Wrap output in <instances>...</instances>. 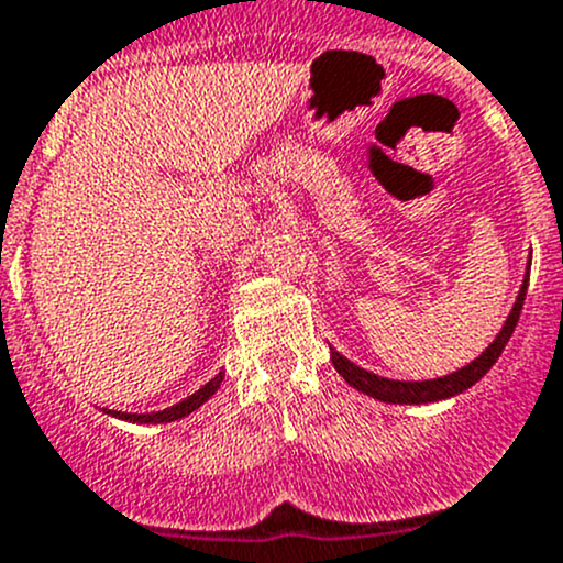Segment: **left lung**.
<instances>
[{
	"mask_svg": "<svg viewBox=\"0 0 563 563\" xmlns=\"http://www.w3.org/2000/svg\"><path fill=\"white\" fill-rule=\"evenodd\" d=\"M526 288H528V275L523 280V288H520L518 294V302H515L512 313H509L507 323H504V329L498 332V338L482 351V356H476L471 365L460 367V371L452 373V376L433 378V382H391V378H382L376 376V373L362 371L360 365L349 362L343 354H338V351H332L334 371H338L354 389L365 391V395L376 397V400H384V402H408V406H411V402H435V400H444V397L460 395L463 389L474 387V384L479 382L493 365H496L498 356H501L504 345L509 343L515 327H518L520 310H523Z\"/></svg>",
	"mask_w": 563,
	"mask_h": 563,
	"instance_id": "left-lung-1",
	"label": "left lung"
}]
</instances>
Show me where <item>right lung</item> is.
<instances>
[{
  "mask_svg": "<svg viewBox=\"0 0 563 563\" xmlns=\"http://www.w3.org/2000/svg\"><path fill=\"white\" fill-rule=\"evenodd\" d=\"M220 382H223V373H218V376H214L212 382H209V384H203V387L198 389V391H192V395L187 397V400L176 402V406L166 408V411H152V413H124V411H117V413H113V411H108V413H113V417H119V419H128V422H141V424L176 422V419L187 417V413H190V411H196L198 406H203V402H207L209 397H212L214 391H218Z\"/></svg>",
  "mask_w": 563,
  "mask_h": 563,
  "instance_id": "obj_1",
  "label": "right lung"
}]
</instances>
